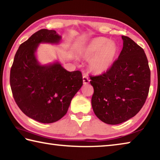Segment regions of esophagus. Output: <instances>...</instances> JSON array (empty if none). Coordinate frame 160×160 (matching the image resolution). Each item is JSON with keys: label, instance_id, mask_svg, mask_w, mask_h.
<instances>
[{"label": "esophagus", "instance_id": "obj_1", "mask_svg": "<svg viewBox=\"0 0 160 160\" xmlns=\"http://www.w3.org/2000/svg\"><path fill=\"white\" fill-rule=\"evenodd\" d=\"M82 80H83V84L84 85H87V84L90 83V79H89L88 76H86V75H83L82 77Z\"/></svg>", "mask_w": 160, "mask_h": 160}]
</instances>
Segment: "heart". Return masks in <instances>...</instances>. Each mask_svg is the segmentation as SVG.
Here are the masks:
<instances>
[{
    "label": "heart",
    "instance_id": "heart-1",
    "mask_svg": "<svg viewBox=\"0 0 160 160\" xmlns=\"http://www.w3.org/2000/svg\"><path fill=\"white\" fill-rule=\"evenodd\" d=\"M118 48L116 43L106 37L94 38L81 51V56L90 59V68L96 74L107 72L114 63Z\"/></svg>",
    "mask_w": 160,
    "mask_h": 160
}]
</instances>
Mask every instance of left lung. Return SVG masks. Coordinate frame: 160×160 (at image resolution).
<instances>
[{"label":"left lung","instance_id":"obj_1","mask_svg":"<svg viewBox=\"0 0 160 160\" xmlns=\"http://www.w3.org/2000/svg\"><path fill=\"white\" fill-rule=\"evenodd\" d=\"M112 67L90 76L93 86L92 107L103 122L116 125L133 117L142 109L150 85V70L143 48L126 36Z\"/></svg>","mask_w":160,"mask_h":160}]
</instances>
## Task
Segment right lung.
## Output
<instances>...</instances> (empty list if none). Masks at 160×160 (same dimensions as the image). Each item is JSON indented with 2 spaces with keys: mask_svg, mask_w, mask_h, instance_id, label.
Here are the masks:
<instances>
[{
  "mask_svg": "<svg viewBox=\"0 0 160 160\" xmlns=\"http://www.w3.org/2000/svg\"><path fill=\"white\" fill-rule=\"evenodd\" d=\"M55 30L42 29L21 44L10 69L14 99L26 116L43 123L56 122L66 115L70 102L82 85L79 70L69 72L58 62L40 65L35 56L40 43L58 44Z\"/></svg>",
  "mask_w": 160,
  "mask_h": 160,
  "instance_id": "1",
  "label": "right lung"
}]
</instances>
